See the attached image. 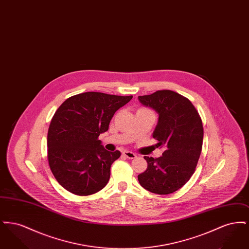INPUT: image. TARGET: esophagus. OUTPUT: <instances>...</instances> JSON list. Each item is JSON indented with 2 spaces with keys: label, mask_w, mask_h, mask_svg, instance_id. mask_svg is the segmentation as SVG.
<instances>
[{
  "label": "esophagus",
  "mask_w": 249,
  "mask_h": 249,
  "mask_svg": "<svg viewBox=\"0 0 249 249\" xmlns=\"http://www.w3.org/2000/svg\"><path fill=\"white\" fill-rule=\"evenodd\" d=\"M122 154H123V156H125L126 158H128V159H134V158L136 157V155L134 154L133 152H131V151H127V150H125Z\"/></svg>",
  "instance_id": "1"
}]
</instances>
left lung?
Masks as SVG:
<instances>
[{
  "label": "left lung",
  "mask_w": 249,
  "mask_h": 249,
  "mask_svg": "<svg viewBox=\"0 0 249 249\" xmlns=\"http://www.w3.org/2000/svg\"><path fill=\"white\" fill-rule=\"evenodd\" d=\"M138 100L159 115L152 136L158 146L164 147L158 159L143 157L147 168L138 181L152 193H173L190 180L198 163L203 139L201 118L189 99L172 90L138 96Z\"/></svg>",
  "instance_id": "8db88e82"
}]
</instances>
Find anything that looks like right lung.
Returning <instances> with one entry per match:
<instances>
[{
  "mask_svg": "<svg viewBox=\"0 0 249 249\" xmlns=\"http://www.w3.org/2000/svg\"><path fill=\"white\" fill-rule=\"evenodd\" d=\"M132 96L85 92L68 98L51 119L48 132V163L59 185L75 195L103 190L112 163L120 157L98 140L114 114Z\"/></svg>",
  "mask_w": 249,
  "mask_h": 249,
  "instance_id": "1",
  "label": "right lung"
}]
</instances>
